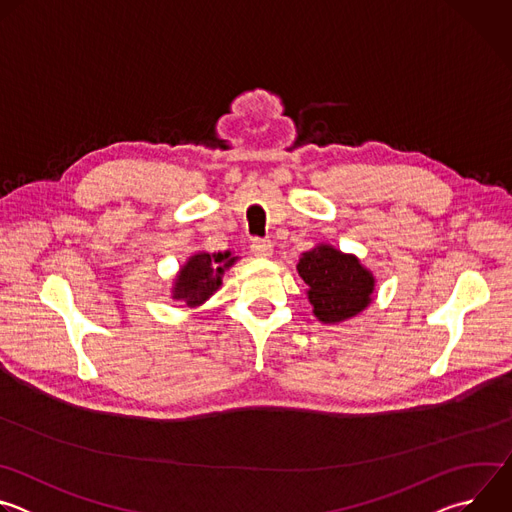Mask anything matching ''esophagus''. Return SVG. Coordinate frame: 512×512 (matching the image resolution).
I'll use <instances>...</instances> for the list:
<instances>
[{
	"mask_svg": "<svg viewBox=\"0 0 512 512\" xmlns=\"http://www.w3.org/2000/svg\"><path fill=\"white\" fill-rule=\"evenodd\" d=\"M251 253L255 257H271L273 245H271V241H265V239H253L251 241Z\"/></svg>",
	"mask_w": 512,
	"mask_h": 512,
	"instance_id": "34e87169",
	"label": "esophagus"
}]
</instances>
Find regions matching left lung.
Masks as SVG:
<instances>
[{"instance_id": "1", "label": "left lung", "mask_w": 512, "mask_h": 512, "mask_svg": "<svg viewBox=\"0 0 512 512\" xmlns=\"http://www.w3.org/2000/svg\"><path fill=\"white\" fill-rule=\"evenodd\" d=\"M296 267L308 285L312 312L322 324L350 320L373 302L375 275L356 255L320 243L302 253Z\"/></svg>"}]
</instances>
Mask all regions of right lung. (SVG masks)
<instances>
[{
  "mask_svg": "<svg viewBox=\"0 0 512 512\" xmlns=\"http://www.w3.org/2000/svg\"><path fill=\"white\" fill-rule=\"evenodd\" d=\"M239 261L231 251L223 253H194L180 267L174 285L172 298L186 302V306L196 308L204 304L214 291L223 285V275L229 267Z\"/></svg>",
  "mask_w": 512,
  "mask_h": 512,
  "instance_id": "1",
  "label": "right lung"
}]
</instances>
